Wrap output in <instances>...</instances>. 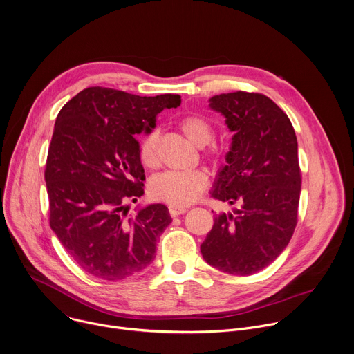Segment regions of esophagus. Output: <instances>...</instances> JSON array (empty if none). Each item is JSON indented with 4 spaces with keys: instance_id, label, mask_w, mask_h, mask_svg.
Segmentation results:
<instances>
[{
    "instance_id": "esophagus-1",
    "label": "esophagus",
    "mask_w": 354,
    "mask_h": 354,
    "mask_svg": "<svg viewBox=\"0 0 354 354\" xmlns=\"http://www.w3.org/2000/svg\"><path fill=\"white\" fill-rule=\"evenodd\" d=\"M187 209L185 208V207H179V205H169V214L172 215V216H178V215H182V214H185Z\"/></svg>"
}]
</instances>
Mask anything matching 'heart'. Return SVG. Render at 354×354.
<instances>
[{
    "mask_svg": "<svg viewBox=\"0 0 354 354\" xmlns=\"http://www.w3.org/2000/svg\"><path fill=\"white\" fill-rule=\"evenodd\" d=\"M179 127L186 139L196 147L207 146L214 138L212 125L200 115L183 118ZM211 154H216L215 150ZM139 157L146 168H156L158 165V133L156 131L143 138ZM207 183L208 178L201 169L187 172L169 171L156 176L150 182V193L153 197L172 205H187L197 200L200 193L207 187Z\"/></svg>",
    "mask_w": 354,
    "mask_h": 354,
    "instance_id": "1",
    "label": "heart"
}]
</instances>
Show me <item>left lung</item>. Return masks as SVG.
<instances>
[{"instance_id":"left-lung-1","label":"left lung","mask_w":354,"mask_h":354,"mask_svg":"<svg viewBox=\"0 0 354 354\" xmlns=\"http://www.w3.org/2000/svg\"><path fill=\"white\" fill-rule=\"evenodd\" d=\"M209 108L225 116L233 132L211 196L239 207L214 218L200 250L222 272L252 275L279 257L297 223L301 176L296 133L288 115L264 94L214 95Z\"/></svg>"}]
</instances>
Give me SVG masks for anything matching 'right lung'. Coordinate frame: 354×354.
<instances>
[{
	"label": "right lung",
	"instance_id": "right-lung-1",
	"mask_svg": "<svg viewBox=\"0 0 354 354\" xmlns=\"http://www.w3.org/2000/svg\"><path fill=\"white\" fill-rule=\"evenodd\" d=\"M180 95L140 97L87 87L59 111L46 164L50 226L87 274L120 281L143 271L172 222L164 204L129 214L143 196L145 169L136 135L150 133L164 108Z\"/></svg>",
	"mask_w": 354,
	"mask_h": 354
}]
</instances>
